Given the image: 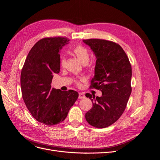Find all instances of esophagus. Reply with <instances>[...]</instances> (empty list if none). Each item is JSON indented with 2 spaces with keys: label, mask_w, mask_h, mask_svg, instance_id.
Masks as SVG:
<instances>
[{
  "label": "esophagus",
  "mask_w": 160,
  "mask_h": 160,
  "mask_svg": "<svg viewBox=\"0 0 160 160\" xmlns=\"http://www.w3.org/2000/svg\"><path fill=\"white\" fill-rule=\"evenodd\" d=\"M85 98L84 94H83V93H79V96H78V98L79 99H82V98Z\"/></svg>",
  "instance_id": "esophagus-1"
}]
</instances>
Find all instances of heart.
<instances>
[{
    "label": "heart",
    "mask_w": 160,
    "mask_h": 160,
    "mask_svg": "<svg viewBox=\"0 0 160 160\" xmlns=\"http://www.w3.org/2000/svg\"><path fill=\"white\" fill-rule=\"evenodd\" d=\"M74 52L78 57L81 62L84 65L87 64L90 61V53L86 48L83 46H78L74 48ZM65 62V58L63 57L61 60V64L64 65Z\"/></svg>",
    "instance_id": "b5f03b06"
}]
</instances>
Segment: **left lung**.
<instances>
[{
	"instance_id": "1",
	"label": "left lung",
	"mask_w": 160,
	"mask_h": 160,
	"mask_svg": "<svg viewBox=\"0 0 160 160\" xmlns=\"http://www.w3.org/2000/svg\"><path fill=\"white\" fill-rule=\"evenodd\" d=\"M96 58L91 87L102 92V96L86 94L92 108L86 113L89 124L104 128L113 124L124 112L132 92V67L124 50L111 41L84 40Z\"/></svg>"
}]
</instances>
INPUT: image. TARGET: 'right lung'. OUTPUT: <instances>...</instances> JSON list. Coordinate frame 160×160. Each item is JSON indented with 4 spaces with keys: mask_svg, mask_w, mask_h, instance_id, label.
<instances>
[{
    "mask_svg": "<svg viewBox=\"0 0 160 160\" xmlns=\"http://www.w3.org/2000/svg\"><path fill=\"white\" fill-rule=\"evenodd\" d=\"M68 41L63 37L38 41L30 50L20 75L26 106L36 120L47 126L63 122L78 98L76 91L62 92L51 86L54 74L60 72V50Z\"/></svg>",
    "mask_w": 160,
    "mask_h": 160,
    "instance_id": "add662e5",
    "label": "right lung"
}]
</instances>
